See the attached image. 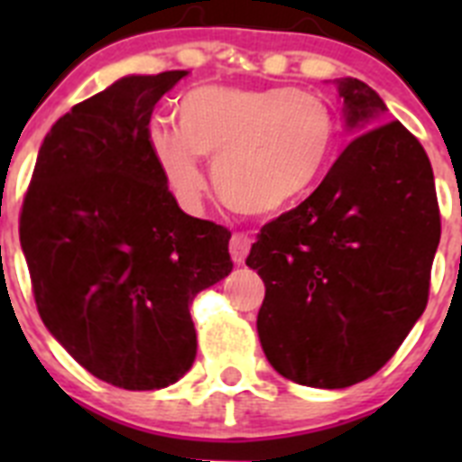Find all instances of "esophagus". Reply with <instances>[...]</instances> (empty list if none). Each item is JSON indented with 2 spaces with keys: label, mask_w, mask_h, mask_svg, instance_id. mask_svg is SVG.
I'll use <instances>...</instances> for the list:
<instances>
[{
  "label": "esophagus",
  "mask_w": 462,
  "mask_h": 462,
  "mask_svg": "<svg viewBox=\"0 0 462 462\" xmlns=\"http://www.w3.org/2000/svg\"><path fill=\"white\" fill-rule=\"evenodd\" d=\"M252 238L247 234H234L231 236V243H228V250H231V256H234L236 263H243L250 254Z\"/></svg>",
  "instance_id": "34e87169"
}]
</instances>
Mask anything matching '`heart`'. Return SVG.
<instances>
[{
	"mask_svg": "<svg viewBox=\"0 0 462 462\" xmlns=\"http://www.w3.org/2000/svg\"><path fill=\"white\" fill-rule=\"evenodd\" d=\"M180 126L152 120L148 145L182 203L206 187L203 157L224 201L245 215H275L314 189L330 164L336 117L317 94L293 88L199 85L178 101Z\"/></svg>",
	"mask_w": 462,
	"mask_h": 462,
	"instance_id": "obj_1",
	"label": "heart"
}]
</instances>
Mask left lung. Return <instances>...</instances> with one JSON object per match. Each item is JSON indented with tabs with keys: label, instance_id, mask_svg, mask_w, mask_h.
<instances>
[{
	"label": "left lung",
	"instance_id": "obj_1",
	"mask_svg": "<svg viewBox=\"0 0 462 462\" xmlns=\"http://www.w3.org/2000/svg\"><path fill=\"white\" fill-rule=\"evenodd\" d=\"M354 141L303 203L261 228L247 266L266 284L268 363L314 389L373 377L428 303L439 245L430 159L358 79L336 83Z\"/></svg>",
	"mask_w": 462,
	"mask_h": 462
}]
</instances>
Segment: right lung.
Masks as SVG:
<instances>
[{
  "label": "right lung",
  "instance_id": "add662e5",
  "mask_svg": "<svg viewBox=\"0 0 462 462\" xmlns=\"http://www.w3.org/2000/svg\"><path fill=\"white\" fill-rule=\"evenodd\" d=\"M185 76H125L73 106L41 143L20 215L46 328L126 391L191 368V300L234 268L231 234L180 210L148 145L154 104Z\"/></svg>",
  "mask_w": 462,
  "mask_h": 462
}]
</instances>
